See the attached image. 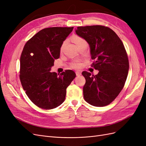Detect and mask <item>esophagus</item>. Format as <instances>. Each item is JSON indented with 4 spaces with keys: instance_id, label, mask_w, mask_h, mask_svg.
<instances>
[{
    "instance_id": "esophagus-1",
    "label": "esophagus",
    "mask_w": 146,
    "mask_h": 146,
    "mask_svg": "<svg viewBox=\"0 0 146 146\" xmlns=\"http://www.w3.org/2000/svg\"><path fill=\"white\" fill-rule=\"evenodd\" d=\"M76 75H77V76H81L82 72H81L80 71H76Z\"/></svg>"
}]
</instances>
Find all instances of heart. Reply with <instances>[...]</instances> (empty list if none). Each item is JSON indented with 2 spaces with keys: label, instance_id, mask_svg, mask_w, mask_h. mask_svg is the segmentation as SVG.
<instances>
[{
  "label": "heart",
  "instance_id": "obj_1",
  "mask_svg": "<svg viewBox=\"0 0 146 146\" xmlns=\"http://www.w3.org/2000/svg\"><path fill=\"white\" fill-rule=\"evenodd\" d=\"M72 39H73L74 42H75V44H76L77 46H78V44H81L82 42H86L85 39H84L83 38H82L80 36H74L72 38ZM64 45V43L63 44L62 47H63ZM82 65V64L81 61H75V62L72 63L71 66L72 68H79L81 67Z\"/></svg>",
  "mask_w": 146,
  "mask_h": 146
}]
</instances>
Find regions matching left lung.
Segmentation results:
<instances>
[{
	"instance_id": "8db88e82",
	"label": "left lung",
	"mask_w": 146,
	"mask_h": 146,
	"mask_svg": "<svg viewBox=\"0 0 146 146\" xmlns=\"http://www.w3.org/2000/svg\"><path fill=\"white\" fill-rule=\"evenodd\" d=\"M76 32L89 44L95 75L83 71L85 101L95 107H104L116 98L124 86L129 69L125 48L113 30L103 25L78 27Z\"/></svg>"
}]
</instances>
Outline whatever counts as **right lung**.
Returning <instances> with one entry per match:
<instances>
[{"mask_svg":"<svg viewBox=\"0 0 146 146\" xmlns=\"http://www.w3.org/2000/svg\"><path fill=\"white\" fill-rule=\"evenodd\" d=\"M74 27L44 29L26 42L20 58V80L28 98L37 107L50 110L65 100L66 88L76 77L72 70L50 72L60 57L63 41Z\"/></svg>","mask_w":146,"mask_h":146,"instance_id":"obj_1","label":"right lung"}]
</instances>
